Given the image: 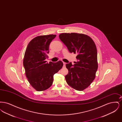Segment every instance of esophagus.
Instances as JSON below:
<instances>
[{"label":"esophagus","instance_id":"1","mask_svg":"<svg viewBox=\"0 0 122 122\" xmlns=\"http://www.w3.org/2000/svg\"><path fill=\"white\" fill-rule=\"evenodd\" d=\"M63 64H64V65H63L64 67H65V66H66V63H64V62H63Z\"/></svg>","mask_w":122,"mask_h":122}]
</instances>
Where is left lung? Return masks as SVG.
I'll list each match as a JSON object with an SVG mask.
<instances>
[{"label":"left lung","mask_w":122,"mask_h":122,"mask_svg":"<svg viewBox=\"0 0 122 122\" xmlns=\"http://www.w3.org/2000/svg\"><path fill=\"white\" fill-rule=\"evenodd\" d=\"M60 40L70 52L76 53L78 60L74 65L66 64L68 74L65 80L70 86L77 91H83L92 82L98 69L97 52L93 40L81 33H61Z\"/></svg>","instance_id":"obj_1"}]
</instances>
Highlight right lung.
Here are the masks:
<instances>
[{
  "instance_id": "right-lung-1",
  "label": "right lung",
  "mask_w": 122,
  "mask_h": 122,
  "mask_svg": "<svg viewBox=\"0 0 122 122\" xmlns=\"http://www.w3.org/2000/svg\"><path fill=\"white\" fill-rule=\"evenodd\" d=\"M56 35L37 36L28 44L25 53L23 66L25 76L30 85L38 92L45 91L52 84L53 75L60 70L63 63H46L50 43Z\"/></svg>"
}]
</instances>
